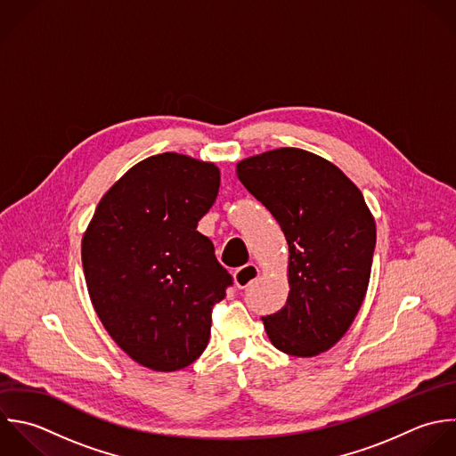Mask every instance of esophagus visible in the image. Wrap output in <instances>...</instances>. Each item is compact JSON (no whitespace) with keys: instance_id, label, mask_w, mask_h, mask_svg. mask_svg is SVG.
<instances>
[{"instance_id":"1","label":"esophagus","mask_w":456,"mask_h":456,"mask_svg":"<svg viewBox=\"0 0 456 456\" xmlns=\"http://www.w3.org/2000/svg\"><path fill=\"white\" fill-rule=\"evenodd\" d=\"M259 277V268L256 265H245L241 268H238L234 272V284L240 288V289H245L248 288L256 279Z\"/></svg>"}]
</instances>
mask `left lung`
<instances>
[{
  "label": "left lung",
  "mask_w": 456,
  "mask_h": 456,
  "mask_svg": "<svg viewBox=\"0 0 456 456\" xmlns=\"http://www.w3.org/2000/svg\"><path fill=\"white\" fill-rule=\"evenodd\" d=\"M238 179L273 215L289 245L286 305L263 316L275 348L314 357L354 323L377 243L361 190L330 161L295 147L238 163Z\"/></svg>",
  "instance_id": "obj_1"
}]
</instances>
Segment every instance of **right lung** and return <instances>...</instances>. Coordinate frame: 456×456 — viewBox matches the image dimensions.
Returning a JSON list of instances; mask_svg holds the SVG:
<instances>
[{
  "label": "right lung",
  "instance_id": "right-lung-1",
  "mask_svg": "<svg viewBox=\"0 0 456 456\" xmlns=\"http://www.w3.org/2000/svg\"><path fill=\"white\" fill-rule=\"evenodd\" d=\"M220 170L177 152L129 168L101 199L83 234L92 305L138 364L177 371L206 350L211 311L232 286L211 240L197 231Z\"/></svg>",
  "mask_w": 456,
  "mask_h": 456
}]
</instances>
